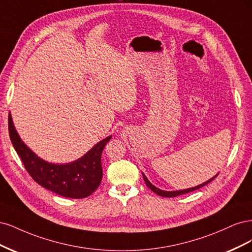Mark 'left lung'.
I'll use <instances>...</instances> for the list:
<instances>
[{"label": "left lung", "mask_w": 252, "mask_h": 252, "mask_svg": "<svg viewBox=\"0 0 252 252\" xmlns=\"http://www.w3.org/2000/svg\"><path fill=\"white\" fill-rule=\"evenodd\" d=\"M142 176H143V179H144V182H145V184H147V186L148 188L151 189V190H153L154 192L155 193H157L158 196H161V197H165V198H173V197H177V196H180V194H184V193H188V192H190V191H193V190H196V189H201V188H203V186L204 185H206V184H208L209 182H212L215 178L217 177V176H215L214 178H212V179L210 180H208V181H206V182H204L203 184H200V185H198V186H194V188H191V189H183V190H176V191H165V190H161V189H157L156 186H154L149 180H148V178L145 177L143 174H142Z\"/></svg>", "instance_id": "8db88e82"}]
</instances>
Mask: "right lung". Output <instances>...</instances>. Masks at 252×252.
<instances>
[{
	"label": "right lung",
	"mask_w": 252,
	"mask_h": 252,
	"mask_svg": "<svg viewBox=\"0 0 252 252\" xmlns=\"http://www.w3.org/2000/svg\"><path fill=\"white\" fill-rule=\"evenodd\" d=\"M8 129L14 150L24 167L36 183L63 197L80 199L90 196L102 179L101 154L111 136L97 143L85 156L68 164H52L38 158L27 148L15 131L11 115H8Z\"/></svg>",
	"instance_id": "add662e5"
}]
</instances>
